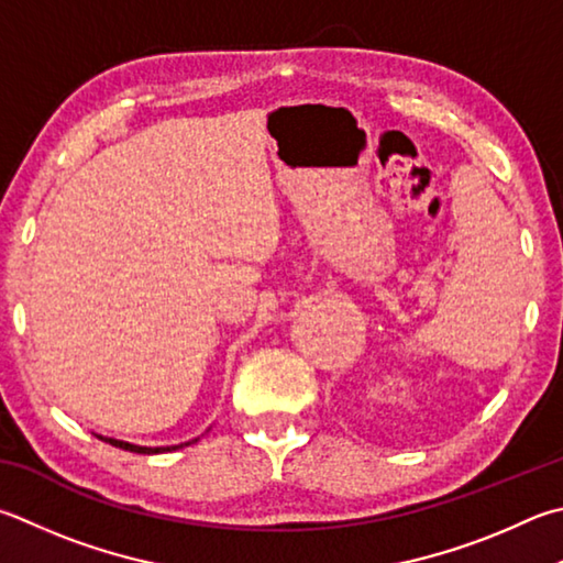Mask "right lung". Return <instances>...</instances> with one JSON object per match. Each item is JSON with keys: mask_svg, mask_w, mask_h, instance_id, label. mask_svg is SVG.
<instances>
[{"mask_svg": "<svg viewBox=\"0 0 563 563\" xmlns=\"http://www.w3.org/2000/svg\"><path fill=\"white\" fill-rule=\"evenodd\" d=\"M96 438H100V441H106V443H110V445H115V448H122V451H130V453H142V455H155V453H172V451H177V448H184V445H191V443H197L199 438H194V441H187V443H179V445H157V448H152V445H135V443H128V441H118V438H108V435H100V433H96Z\"/></svg>", "mask_w": 563, "mask_h": 563, "instance_id": "1", "label": "right lung"}]
</instances>
